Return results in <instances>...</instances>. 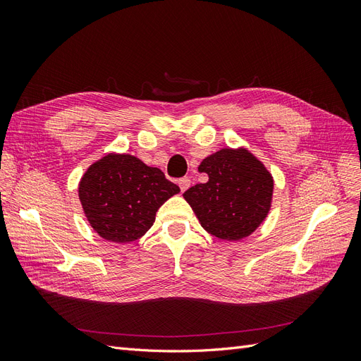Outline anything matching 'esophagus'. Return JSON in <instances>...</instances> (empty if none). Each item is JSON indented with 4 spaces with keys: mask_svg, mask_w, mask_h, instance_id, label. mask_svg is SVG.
I'll use <instances>...</instances> for the list:
<instances>
[{
    "mask_svg": "<svg viewBox=\"0 0 361 361\" xmlns=\"http://www.w3.org/2000/svg\"><path fill=\"white\" fill-rule=\"evenodd\" d=\"M179 188H180V191L183 192V191H187L188 188H190V185H191V179L190 178H182V179H179Z\"/></svg>",
    "mask_w": 361,
    "mask_h": 361,
    "instance_id": "esophagus-1",
    "label": "esophagus"
}]
</instances>
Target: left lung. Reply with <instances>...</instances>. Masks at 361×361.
Returning <instances> with one entry per match:
<instances>
[{
  "instance_id": "left-lung-1",
  "label": "left lung",
  "mask_w": 361,
  "mask_h": 361,
  "mask_svg": "<svg viewBox=\"0 0 361 361\" xmlns=\"http://www.w3.org/2000/svg\"><path fill=\"white\" fill-rule=\"evenodd\" d=\"M207 182L183 192L204 231L239 241L265 220L272 199L271 173L247 149H221L202 161Z\"/></svg>"
}]
</instances>
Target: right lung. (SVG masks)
<instances>
[{"label": "right lung", "instance_id": "1", "mask_svg": "<svg viewBox=\"0 0 361 361\" xmlns=\"http://www.w3.org/2000/svg\"><path fill=\"white\" fill-rule=\"evenodd\" d=\"M179 191L159 169L117 154L92 164L78 188L90 226L106 241L118 244L143 236L161 204Z\"/></svg>", "mask_w": 361, "mask_h": 361}]
</instances>
